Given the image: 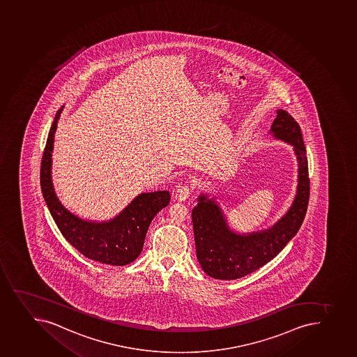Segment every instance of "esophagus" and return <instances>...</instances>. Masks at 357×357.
Returning a JSON list of instances; mask_svg holds the SVG:
<instances>
[{
  "instance_id": "esophagus-1",
  "label": "esophagus",
  "mask_w": 357,
  "mask_h": 357,
  "mask_svg": "<svg viewBox=\"0 0 357 357\" xmlns=\"http://www.w3.org/2000/svg\"><path fill=\"white\" fill-rule=\"evenodd\" d=\"M190 193H192V188H190L188 183H179V185L176 187V190H174V197L176 200L183 202V201L188 199Z\"/></svg>"
}]
</instances>
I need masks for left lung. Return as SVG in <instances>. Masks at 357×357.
<instances>
[{
    "instance_id": "1",
    "label": "left lung",
    "mask_w": 357,
    "mask_h": 357,
    "mask_svg": "<svg viewBox=\"0 0 357 357\" xmlns=\"http://www.w3.org/2000/svg\"><path fill=\"white\" fill-rule=\"evenodd\" d=\"M271 132L294 146L298 160V186L288 213L272 228L252 234L230 230L214 199L201 194L192 211L197 257L204 273L218 280H236L253 273L275 258L301 228L310 197L309 167L298 123L278 109Z\"/></svg>"
}]
</instances>
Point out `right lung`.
Wrapping results in <instances>:
<instances>
[{"mask_svg": "<svg viewBox=\"0 0 357 357\" xmlns=\"http://www.w3.org/2000/svg\"><path fill=\"white\" fill-rule=\"evenodd\" d=\"M61 109L55 114L41 160V192L63 237L86 258L106 265L125 266L142 251L146 231L157 213L170 202L169 190L139 194L118 216L107 222L85 221L66 209L52 183V151Z\"/></svg>", "mask_w": 357, "mask_h": 357, "instance_id": "right-lung-1", "label": "right lung"}]
</instances>
